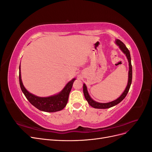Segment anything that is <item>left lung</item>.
<instances>
[{
  "label": "left lung",
  "instance_id": "obj_1",
  "mask_svg": "<svg viewBox=\"0 0 152 152\" xmlns=\"http://www.w3.org/2000/svg\"><path fill=\"white\" fill-rule=\"evenodd\" d=\"M115 44L119 47V48H120V49L122 50V53L126 54V56L127 59L128 60V62H129V72H128L127 85L126 87L125 90H124V91L122 93V94L119 96L117 99H116L114 101H112V102H111L104 103L97 102L92 99L90 95L89 94L88 91H87V88L86 85L85 84H83V92H84V97H85L86 99L87 100V102H88V103L89 104V105L94 108L106 109V108H111L112 107H114V106H115L117 104H118L119 103H121L122 101L126 98V96L129 92V89H130L131 82H132V70L130 52H129V49L126 48V45L124 44L120 40L116 39Z\"/></svg>",
  "mask_w": 152,
  "mask_h": 152
}]
</instances>
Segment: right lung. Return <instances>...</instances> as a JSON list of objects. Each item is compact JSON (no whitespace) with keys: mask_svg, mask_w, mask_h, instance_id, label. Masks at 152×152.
Instances as JSON below:
<instances>
[{"mask_svg":"<svg viewBox=\"0 0 152 152\" xmlns=\"http://www.w3.org/2000/svg\"><path fill=\"white\" fill-rule=\"evenodd\" d=\"M19 80L21 89L26 99L35 108L40 111L45 112H56L60 111L66 107L69 94L72 88L73 82L76 79L75 78L69 81L59 93L48 96V97H39V96L30 93L26 89L21 80L20 66L19 67Z\"/></svg>","mask_w":152,"mask_h":152,"instance_id":"obj_1","label":"right lung"}]
</instances>
